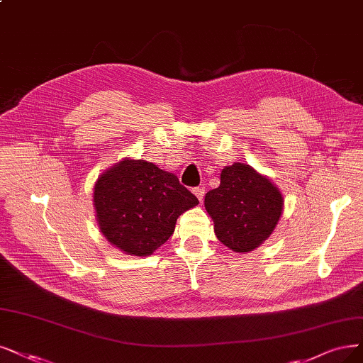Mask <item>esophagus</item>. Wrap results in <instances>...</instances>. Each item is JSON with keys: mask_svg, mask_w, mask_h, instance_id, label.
Wrapping results in <instances>:
<instances>
[{"mask_svg": "<svg viewBox=\"0 0 363 363\" xmlns=\"http://www.w3.org/2000/svg\"><path fill=\"white\" fill-rule=\"evenodd\" d=\"M193 193L199 199V202H202L203 197H205V189H203V186H196V189H193Z\"/></svg>", "mask_w": 363, "mask_h": 363, "instance_id": "1", "label": "esophagus"}]
</instances>
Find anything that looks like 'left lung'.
Wrapping results in <instances>:
<instances>
[{"label": "left lung", "mask_w": 363, "mask_h": 363, "mask_svg": "<svg viewBox=\"0 0 363 363\" xmlns=\"http://www.w3.org/2000/svg\"><path fill=\"white\" fill-rule=\"evenodd\" d=\"M283 206L277 186L244 163L225 166L218 189L205 196L218 240L235 252L252 251L269 238Z\"/></svg>", "instance_id": "8db88e82"}]
</instances>
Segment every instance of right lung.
I'll use <instances>...</instances> for the list:
<instances>
[{
	"mask_svg": "<svg viewBox=\"0 0 363 363\" xmlns=\"http://www.w3.org/2000/svg\"><path fill=\"white\" fill-rule=\"evenodd\" d=\"M199 205L173 173L145 160L124 158L100 174L94 208L101 233L134 256H150L173 235L178 217Z\"/></svg>",
	"mask_w": 363,
	"mask_h": 363,
	"instance_id": "1",
	"label": "right lung"
}]
</instances>
